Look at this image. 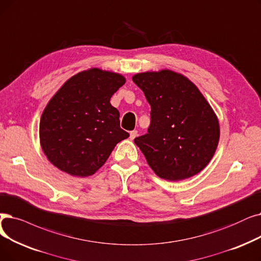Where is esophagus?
Returning a JSON list of instances; mask_svg holds the SVG:
<instances>
[{"instance_id": "esophagus-1", "label": "esophagus", "mask_w": 261, "mask_h": 261, "mask_svg": "<svg viewBox=\"0 0 261 261\" xmlns=\"http://www.w3.org/2000/svg\"><path fill=\"white\" fill-rule=\"evenodd\" d=\"M137 137H138V131L137 130H133V131L130 132V139L131 140H134Z\"/></svg>"}]
</instances>
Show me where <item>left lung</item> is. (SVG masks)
I'll return each mask as SVG.
<instances>
[{
    "instance_id": "8db88e82",
    "label": "left lung",
    "mask_w": 261,
    "mask_h": 261,
    "mask_svg": "<svg viewBox=\"0 0 261 261\" xmlns=\"http://www.w3.org/2000/svg\"><path fill=\"white\" fill-rule=\"evenodd\" d=\"M150 105L147 133L134 139L152 171L179 181L199 173L212 159L220 139L217 116L189 79L171 70L132 77Z\"/></svg>"
}]
</instances>
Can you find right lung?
Listing matches in <instances>:
<instances>
[{
    "mask_svg": "<svg viewBox=\"0 0 261 261\" xmlns=\"http://www.w3.org/2000/svg\"><path fill=\"white\" fill-rule=\"evenodd\" d=\"M124 82L118 73L94 68L70 77L54 95L39 124L42 150L54 166L71 176L93 175L129 138L110 103Z\"/></svg>",
    "mask_w": 261,
    "mask_h": 261,
    "instance_id": "1",
    "label": "right lung"
}]
</instances>
